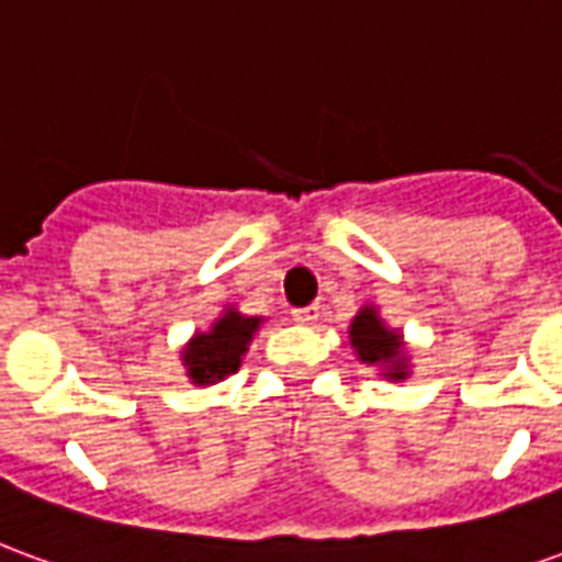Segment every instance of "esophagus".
Masks as SVG:
<instances>
[{"label": "esophagus", "mask_w": 562, "mask_h": 562, "mask_svg": "<svg viewBox=\"0 0 562 562\" xmlns=\"http://www.w3.org/2000/svg\"><path fill=\"white\" fill-rule=\"evenodd\" d=\"M292 316H294V322H297V325H313V322L318 318V306L316 304L301 306V310H294Z\"/></svg>", "instance_id": "34e87169"}]
</instances>
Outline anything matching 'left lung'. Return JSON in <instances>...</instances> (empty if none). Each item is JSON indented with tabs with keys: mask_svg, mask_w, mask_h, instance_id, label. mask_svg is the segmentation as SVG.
Returning <instances> with one entry per match:
<instances>
[{
	"mask_svg": "<svg viewBox=\"0 0 562 562\" xmlns=\"http://www.w3.org/2000/svg\"><path fill=\"white\" fill-rule=\"evenodd\" d=\"M349 340H352L358 361L382 367V376L391 382H403L409 376V358L403 352L401 330L389 328L379 318L376 306H361V313L349 325Z\"/></svg>",
	"mask_w": 562,
	"mask_h": 562,
	"instance_id": "1",
	"label": "left lung"
}]
</instances>
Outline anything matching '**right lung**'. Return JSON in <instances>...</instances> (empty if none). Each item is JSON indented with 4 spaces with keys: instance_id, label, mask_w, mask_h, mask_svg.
Listing matches in <instances>:
<instances>
[{
    "instance_id": "obj_1",
    "label": "right lung",
    "mask_w": 562,
    "mask_h": 562,
    "mask_svg": "<svg viewBox=\"0 0 562 562\" xmlns=\"http://www.w3.org/2000/svg\"><path fill=\"white\" fill-rule=\"evenodd\" d=\"M261 325L258 316H240L234 306L222 313L210 330H201L183 349L186 376L195 385H213L225 376L237 373L246 346L252 342V334Z\"/></svg>"
}]
</instances>
